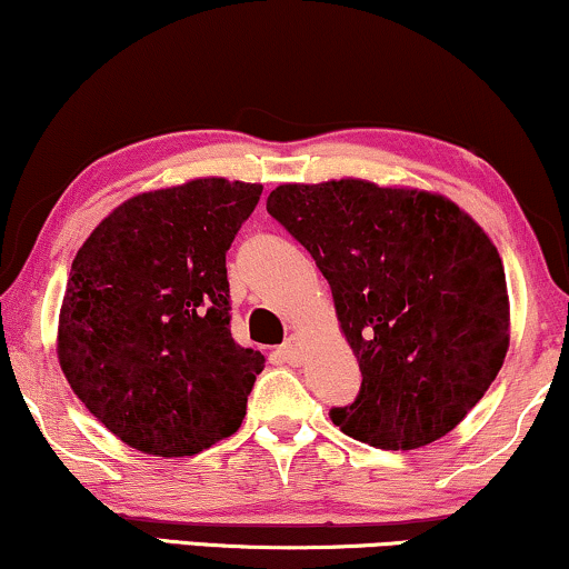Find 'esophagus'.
I'll return each instance as SVG.
<instances>
[{
	"mask_svg": "<svg viewBox=\"0 0 569 569\" xmlns=\"http://www.w3.org/2000/svg\"><path fill=\"white\" fill-rule=\"evenodd\" d=\"M277 353H279V359L287 361V363H292V367H296V363H300V350H298V340L296 338H287L284 346L279 348Z\"/></svg>",
	"mask_w": 569,
	"mask_h": 569,
	"instance_id": "34e87169",
	"label": "esophagus"
}]
</instances>
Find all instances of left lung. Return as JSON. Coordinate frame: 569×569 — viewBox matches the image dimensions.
Masks as SVG:
<instances>
[{
	"label": "left lung",
	"instance_id": "obj_1",
	"mask_svg": "<svg viewBox=\"0 0 569 569\" xmlns=\"http://www.w3.org/2000/svg\"><path fill=\"white\" fill-rule=\"evenodd\" d=\"M266 210L332 287L361 392L332 422L411 451L453 430L509 350V292L486 229L446 194L367 179L279 184Z\"/></svg>",
	"mask_w": 569,
	"mask_h": 569
}]
</instances>
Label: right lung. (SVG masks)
Here are the masks:
<instances>
[{
	"label": "right lung",
	"mask_w": 569,
	"mask_h": 569,
	"mask_svg": "<svg viewBox=\"0 0 569 569\" xmlns=\"http://www.w3.org/2000/svg\"><path fill=\"white\" fill-rule=\"evenodd\" d=\"M261 192L223 177L139 192L76 252L58 361L126 446L177 459L240 430L266 356L229 332L227 250Z\"/></svg>",
	"instance_id": "1"
}]
</instances>
